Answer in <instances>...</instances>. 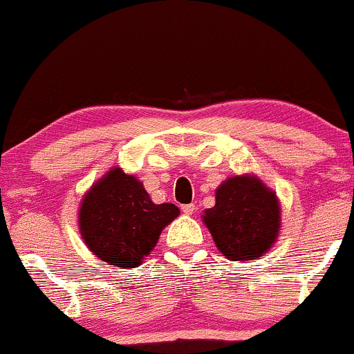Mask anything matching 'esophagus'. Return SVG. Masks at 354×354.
<instances>
[{
  "mask_svg": "<svg viewBox=\"0 0 354 354\" xmlns=\"http://www.w3.org/2000/svg\"><path fill=\"white\" fill-rule=\"evenodd\" d=\"M180 209H182V212H184V214H192V212L196 211V204H184V206H182Z\"/></svg>",
  "mask_w": 354,
  "mask_h": 354,
  "instance_id": "obj_1",
  "label": "esophagus"
}]
</instances>
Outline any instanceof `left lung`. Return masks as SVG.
Listing matches in <instances>:
<instances>
[{
	"mask_svg": "<svg viewBox=\"0 0 354 354\" xmlns=\"http://www.w3.org/2000/svg\"><path fill=\"white\" fill-rule=\"evenodd\" d=\"M204 223L224 257L253 260L275 243L279 203L258 178L231 177L216 191V204L206 211Z\"/></svg>",
	"mask_w": 354,
	"mask_h": 354,
	"instance_id": "left-lung-1",
	"label": "left lung"
}]
</instances>
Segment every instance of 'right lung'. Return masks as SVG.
I'll use <instances>...</instances> for the list:
<instances>
[{
  "label": "right lung",
  "mask_w": 354,
  "mask_h": 354,
  "mask_svg": "<svg viewBox=\"0 0 354 354\" xmlns=\"http://www.w3.org/2000/svg\"><path fill=\"white\" fill-rule=\"evenodd\" d=\"M177 216V206L153 204L142 182L113 169L87 192L79 223L91 252L106 263L131 268L142 263Z\"/></svg>",
  "instance_id": "1"
}]
</instances>
